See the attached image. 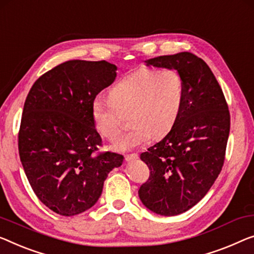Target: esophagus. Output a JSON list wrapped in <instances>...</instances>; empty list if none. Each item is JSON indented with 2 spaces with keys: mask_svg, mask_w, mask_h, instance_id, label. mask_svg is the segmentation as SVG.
Wrapping results in <instances>:
<instances>
[{
  "mask_svg": "<svg viewBox=\"0 0 254 254\" xmlns=\"http://www.w3.org/2000/svg\"><path fill=\"white\" fill-rule=\"evenodd\" d=\"M139 155L137 153H132V154H127L124 158H126V161H131V160H135V158H138Z\"/></svg>",
  "mask_w": 254,
  "mask_h": 254,
  "instance_id": "1",
  "label": "esophagus"
}]
</instances>
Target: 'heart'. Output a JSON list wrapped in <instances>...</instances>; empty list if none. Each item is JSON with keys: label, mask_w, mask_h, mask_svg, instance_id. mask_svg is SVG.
Here are the masks:
<instances>
[{"label": "heart", "mask_w": 254, "mask_h": 254, "mask_svg": "<svg viewBox=\"0 0 254 254\" xmlns=\"http://www.w3.org/2000/svg\"><path fill=\"white\" fill-rule=\"evenodd\" d=\"M185 92L183 76L172 68L135 71L109 90V99H94V127L114 141L122 131L123 115L128 114L131 127L113 148L121 151L135 148L151 135L161 138L171 131L183 109Z\"/></svg>", "instance_id": "obj_1"}]
</instances>
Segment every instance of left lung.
Segmentation results:
<instances>
[{"label": "left lung", "instance_id": "obj_1", "mask_svg": "<svg viewBox=\"0 0 254 254\" xmlns=\"http://www.w3.org/2000/svg\"><path fill=\"white\" fill-rule=\"evenodd\" d=\"M145 63L178 70L186 89L171 131L140 155L149 169V178L139 188L140 199L155 213L171 217L197 204L221 172L230 130L229 109L217 78L197 56L180 52Z\"/></svg>", "mask_w": 254, "mask_h": 254}]
</instances>
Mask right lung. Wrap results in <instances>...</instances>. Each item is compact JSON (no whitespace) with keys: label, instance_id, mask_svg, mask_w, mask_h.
<instances>
[{"label":"right lung","instance_id":"1","mask_svg":"<svg viewBox=\"0 0 254 254\" xmlns=\"http://www.w3.org/2000/svg\"><path fill=\"white\" fill-rule=\"evenodd\" d=\"M116 69L105 60H67L37 78L26 98L19 156L37 198L60 215L93 206L108 173L123 163L122 155L99 151L92 120L93 101Z\"/></svg>","mask_w":254,"mask_h":254}]
</instances>
